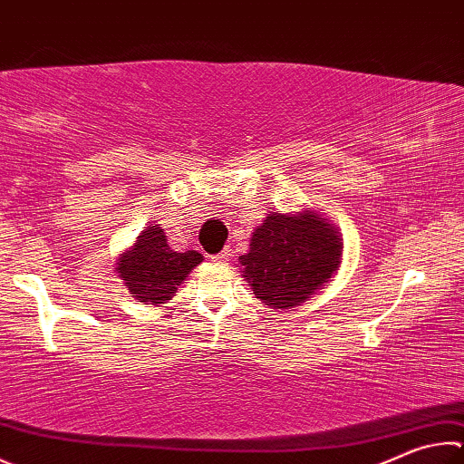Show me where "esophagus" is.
Wrapping results in <instances>:
<instances>
[{"label":"esophagus","instance_id":"esophagus-1","mask_svg":"<svg viewBox=\"0 0 464 464\" xmlns=\"http://www.w3.org/2000/svg\"><path fill=\"white\" fill-rule=\"evenodd\" d=\"M229 257H231V249L225 247L221 254H217V256H213L210 259L217 261V264H225V261H229Z\"/></svg>","mask_w":464,"mask_h":464}]
</instances>
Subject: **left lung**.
Here are the masks:
<instances>
[{
  "label": "left lung",
  "mask_w": 464,
  "mask_h": 464,
  "mask_svg": "<svg viewBox=\"0 0 464 464\" xmlns=\"http://www.w3.org/2000/svg\"><path fill=\"white\" fill-rule=\"evenodd\" d=\"M339 229L316 210L269 213L239 257L243 277L269 308H296L331 282L341 266Z\"/></svg>",
  "instance_id": "left-lung-1"
}]
</instances>
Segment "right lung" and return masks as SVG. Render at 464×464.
Instances as JSON below:
<instances>
[{"instance_id":"1","label":"right lung","mask_w":464,"mask_h":464,"mask_svg":"<svg viewBox=\"0 0 464 464\" xmlns=\"http://www.w3.org/2000/svg\"><path fill=\"white\" fill-rule=\"evenodd\" d=\"M200 261L203 256L198 251H174L168 246L162 227L148 225L136 243L117 259L115 272L136 300L160 306L172 300L179 285Z\"/></svg>"}]
</instances>
